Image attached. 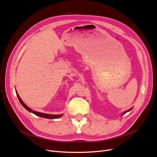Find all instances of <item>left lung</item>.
<instances>
[{
	"label": "left lung",
	"instance_id": "1",
	"mask_svg": "<svg viewBox=\"0 0 157 157\" xmlns=\"http://www.w3.org/2000/svg\"><path fill=\"white\" fill-rule=\"evenodd\" d=\"M131 110H132V109H129V110H128V111H125V112H124V113H123V115H124V113H126V112H128V111H131Z\"/></svg>",
	"mask_w": 157,
	"mask_h": 157
}]
</instances>
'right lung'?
<instances>
[{
	"mask_svg": "<svg viewBox=\"0 0 157 157\" xmlns=\"http://www.w3.org/2000/svg\"><path fill=\"white\" fill-rule=\"evenodd\" d=\"M16 94H17V98H18L19 101H20L21 104L23 106V107H24L25 109H27V110L28 111L31 112V113H33V114H35V115H37V116L40 117H43V118H50V119H53V118H60L61 116L63 115H50V114H45V113H42L36 112V111H33V110H31V109L29 107H27V106L25 105V104L23 102V101L21 100V99L20 98V97L19 96V95H18V94H17V92H16Z\"/></svg>",
	"mask_w": 157,
	"mask_h": 157,
	"instance_id": "add662e5",
	"label": "right lung"
}]
</instances>
